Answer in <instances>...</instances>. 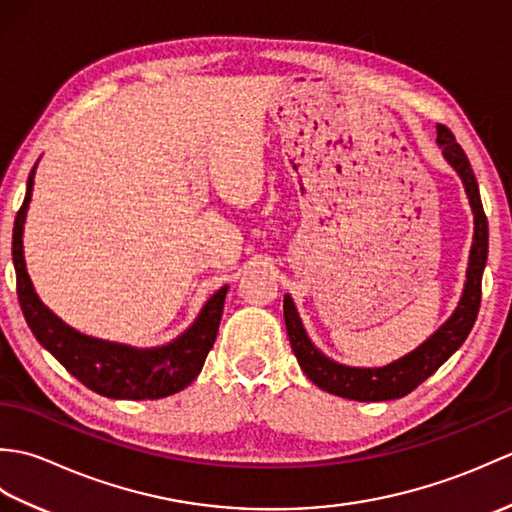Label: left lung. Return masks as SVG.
I'll return each mask as SVG.
<instances>
[{"instance_id": "8db88e82", "label": "left lung", "mask_w": 512, "mask_h": 512, "mask_svg": "<svg viewBox=\"0 0 512 512\" xmlns=\"http://www.w3.org/2000/svg\"><path fill=\"white\" fill-rule=\"evenodd\" d=\"M436 143L442 149L444 160L460 176L473 211V244L469 250V266H466L462 297L451 312V317L405 356L383 367H354L325 356L312 343L306 328H303L295 301H292L290 295H284V319L292 352H295L303 374L314 385L328 391V394L358 402H380L407 396L409 391L424 383L438 367L447 363L473 330L477 312H480L482 275L488 257V222L471 162L444 125H438Z\"/></svg>"}]
</instances>
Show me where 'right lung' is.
<instances>
[{"label":"right lung","instance_id":"add662e5","mask_svg":"<svg viewBox=\"0 0 512 512\" xmlns=\"http://www.w3.org/2000/svg\"><path fill=\"white\" fill-rule=\"evenodd\" d=\"M35 171L37 165L28 176L26 198L13 228L17 295L32 334L74 378L96 394L118 400H156L178 394L202 372L220 328L228 286L211 295L189 328L165 345L136 347L74 330L39 299L26 268L24 224L35 187Z\"/></svg>","mask_w":512,"mask_h":512}]
</instances>
